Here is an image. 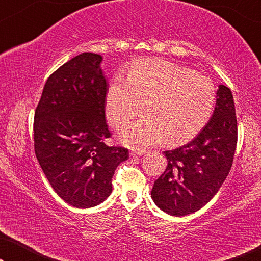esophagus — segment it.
I'll return each mask as SVG.
<instances>
[{
	"label": "esophagus",
	"mask_w": 261,
	"mask_h": 261,
	"mask_svg": "<svg viewBox=\"0 0 261 261\" xmlns=\"http://www.w3.org/2000/svg\"><path fill=\"white\" fill-rule=\"evenodd\" d=\"M145 151H132L129 154H130V156H141V155H144L145 154Z\"/></svg>",
	"instance_id": "esophagus-1"
}]
</instances>
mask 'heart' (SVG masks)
Returning a JSON list of instances; mask_svg holds the SVG:
<instances>
[{
  "label": "heart",
  "instance_id": "heart-1",
  "mask_svg": "<svg viewBox=\"0 0 261 261\" xmlns=\"http://www.w3.org/2000/svg\"><path fill=\"white\" fill-rule=\"evenodd\" d=\"M144 103V119L119 132L122 144L139 151L165 138L169 144L194 138L212 115L215 87L189 67L147 58L132 67L128 80L116 76L110 82L105 99L107 120L113 127L122 126Z\"/></svg>",
  "mask_w": 261,
  "mask_h": 261
}]
</instances>
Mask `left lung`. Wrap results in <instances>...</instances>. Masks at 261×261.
<instances>
[{
	"instance_id": "obj_1",
	"label": "left lung",
	"mask_w": 261,
	"mask_h": 261,
	"mask_svg": "<svg viewBox=\"0 0 261 261\" xmlns=\"http://www.w3.org/2000/svg\"><path fill=\"white\" fill-rule=\"evenodd\" d=\"M233 95L219 85L212 119L194 140L165 151L167 166L154 181L153 202L172 216L203 208L220 190L229 173L238 141Z\"/></svg>"
}]
</instances>
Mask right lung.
I'll use <instances>...</instances> for the list:
<instances>
[{
	"mask_svg": "<svg viewBox=\"0 0 261 261\" xmlns=\"http://www.w3.org/2000/svg\"><path fill=\"white\" fill-rule=\"evenodd\" d=\"M102 57L81 53L46 82L34 115V149L42 172L63 201L91 208L112 194V179L128 149L109 147Z\"/></svg>",
	"mask_w": 261,
	"mask_h": 261,
	"instance_id": "1",
	"label": "right lung"
}]
</instances>
